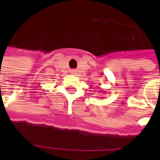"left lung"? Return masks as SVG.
I'll return each mask as SVG.
<instances>
[{
  "mask_svg": "<svg viewBox=\"0 0 160 160\" xmlns=\"http://www.w3.org/2000/svg\"><path fill=\"white\" fill-rule=\"evenodd\" d=\"M101 92H104V91H101Z\"/></svg>",
  "mask_w": 160,
  "mask_h": 160,
  "instance_id": "1",
  "label": "left lung"
}]
</instances>
